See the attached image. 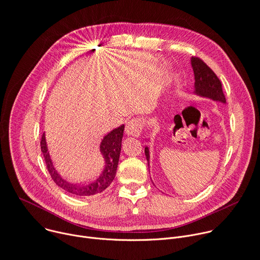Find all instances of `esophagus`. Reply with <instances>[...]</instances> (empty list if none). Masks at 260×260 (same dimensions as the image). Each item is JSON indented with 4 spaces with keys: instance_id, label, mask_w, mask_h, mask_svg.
Listing matches in <instances>:
<instances>
[{
    "instance_id": "34e87169",
    "label": "esophagus",
    "mask_w": 260,
    "mask_h": 260,
    "mask_svg": "<svg viewBox=\"0 0 260 260\" xmlns=\"http://www.w3.org/2000/svg\"><path fill=\"white\" fill-rule=\"evenodd\" d=\"M144 126V120L142 118H132L126 125V134L131 136H139Z\"/></svg>"
}]
</instances>
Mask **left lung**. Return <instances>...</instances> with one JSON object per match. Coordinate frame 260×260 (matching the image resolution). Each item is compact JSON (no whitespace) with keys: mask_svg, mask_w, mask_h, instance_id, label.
Listing matches in <instances>:
<instances>
[{"mask_svg":"<svg viewBox=\"0 0 260 260\" xmlns=\"http://www.w3.org/2000/svg\"><path fill=\"white\" fill-rule=\"evenodd\" d=\"M191 67L194 74V93L199 96L210 98L214 101L225 103L221 82L215 73L199 57H191ZM147 165L149 166V150L144 148Z\"/></svg>","mask_w":260,"mask_h":260,"instance_id":"8db88e82","label":"left lung"}]
</instances>
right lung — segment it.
Instances as JSON below:
<instances>
[{
  "label": "right lung",
  "mask_w": 260,
  "mask_h": 260,
  "mask_svg": "<svg viewBox=\"0 0 260 260\" xmlns=\"http://www.w3.org/2000/svg\"><path fill=\"white\" fill-rule=\"evenodd\" d=\"M124 128L125 126L121 125L120 127L114 129L103 137L100 143V152L102 154L103 160H105V168H103V171L96 180L88 184L70 183L59 175V173L55 170L53 163H52V160L50 158L45 133H43L41 139V150L43 152L46 166L51 175V178L53 179V181L63 190L76 197L87 198L102 192L111 185L116 176L121 152Z\"/></svg>",
  "instance_id": "right-lung-1"
}]
</instances>
